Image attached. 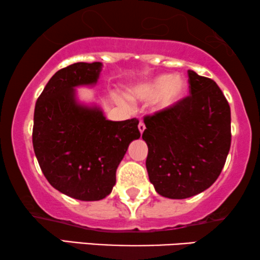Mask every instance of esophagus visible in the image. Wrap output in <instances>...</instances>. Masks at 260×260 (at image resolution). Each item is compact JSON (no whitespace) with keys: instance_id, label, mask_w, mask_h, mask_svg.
Wrapping results in <instances>:
<instances>
[{"instance_id":"34e87169","label":"esophagus","mask_w":260,"mask_h":260,"mask_svg":"<svg viewBox=\"0 0 260 260\" xmlns=\"http://www.w3.org/2000/svg\"><path fill=\"white\" fill-rule=\"evenodd\" d=\"M138 128H139V132L140 134L144 133V131H145V124H144L143 121H140L139 124H138Z\"/></svg>"}]
</instances>
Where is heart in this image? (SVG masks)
Here are the masks:
<instances>
[{"label": "heart", "mask_w": 260, "mask_h": 260, "mask_svg": "<svg viewBox=\"0 0 260 260\" xmlns=\"http://www.w3.org/2000/svg\"><path fill=\"white\" fill-rule=\"evenodd\" d=\"M186 88V81L179 75L160 74L131 88L129 97L138 101L157 100V109L167 110L182 100Z\"/></svg>", "instance_id": "1"}]
</instances>
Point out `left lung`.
<instances>
[{"mask_svg":"<svg viewBox=\"0 0 260 260\" xmlns=\"http://www.w3.org/2000/svg\"><path fill=\"white\" fill-rule=\"evenodd\" d=\"M187 73L189 96L144 117L150 182L170 199L208 189L221 174L232 143L231 107L221 88L212 79Z\"/></svg>","mask_w":260,"mask_h":260,"instance_id":"left-lung-1","label":"left lung"}]
</instances>
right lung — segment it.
Listing matches in <instances>:
<instances>
[{
    "label": "right lung",
    "instance_id": "right-lung-1",
    "mask_svg": "<svg viewBox=\"0 0 260 260\" xmlns=\"http://www.w3.org/2000/svg\"><path fill=\"white\" fill-rule=\"evenodd\" d=\"M101 62H78L52 75L35 108L32 143L49 183L71 198H106L131 141L139 139L137 119L107 120L101 108L80 104L75 87L97 83Z\"/></svg>",
    "mask_w": 260,
    "mask_h": 260
}]
</instances>
